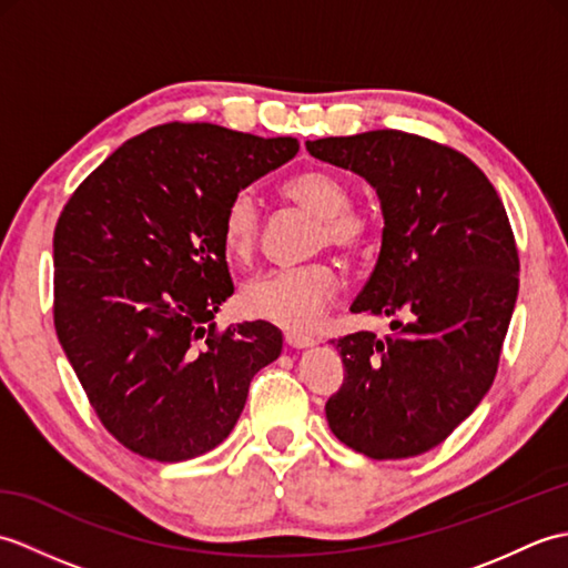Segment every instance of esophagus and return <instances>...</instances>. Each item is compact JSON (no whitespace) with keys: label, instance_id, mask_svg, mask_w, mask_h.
Returning a JSON list of instances; mask_svg holds the SVG:
<instances>
[{"label":"esophagus","instance_id":"1","mask_svg":"<svg viewBox=\"0 0 568 568\" xmlns=\"http://www.w3.org/2000/svg\"><path fill=\"white\" fill-rule=\"evenodd\" d=\"M285 344L291 348H305V346H312L315 344V339L307 334H297V332H285Z\"/></svg>","mask_w":568,"mask_h":568}]
</instances>
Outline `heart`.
Wrapping results in <instances>:
<instances>
[{"mask_svg": "<svg viewBox=\"0 0 568 568\" xmlns=\"http://www.w3.org/2000/svg\"><path fill=\"white\" fill-rule=\"evenodd\" d=\"M287 202L320 216L317 246L339 251H364L378 234L376 214L354 207L352 185L342 175L322 168H310L291 175L281 187ZM261 244V204L251 190H236L229 197L222 216V248L232 261L246 265ZM342 291V275L329 261H315L295 268L268 271L246 283L241 307L251 317L277 324L283 329L307 332L322 317Z\"/></svg>", "mask_w": 568, "mask_h": 568, "instance_id": "1", "label": "heart"}]
</instances>
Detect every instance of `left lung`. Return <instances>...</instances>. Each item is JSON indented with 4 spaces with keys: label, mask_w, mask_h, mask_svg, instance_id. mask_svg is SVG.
Here are the masks:
<instances>
[{
    "label": "left lung",
    "mask_w": 568,
    "mask_h": 568,
    "mask_svg": "<svg viewBox=\"0 0 568 568\" xmlns=\"http://www.w3.org/2000/svg\"><path fill=\"white\" fill-rule=\"evenodd\" d=\"M376 187L383 246L352 312L393 317V334L332 339L344 383L324 413L368 458L442 444L493 385L515 310L520 258L496 187L456 149L395 129L305 143Z\"/></svg>",
    "instance_id": "left-lung-1"
}]
</instances>
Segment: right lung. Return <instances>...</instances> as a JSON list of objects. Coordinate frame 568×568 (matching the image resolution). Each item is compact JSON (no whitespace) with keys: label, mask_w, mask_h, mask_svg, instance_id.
<instances>
[{"label":"right lung","mask_w":568,"mask_h":568,"mask_svg":"<svg viewBox=\"0 0 568 568\" xmlns=\"http://www.w3.org/2000/svg\"><path fill=\"white\" fill-rule=\"evenodd\" d=\"M216 124H161L82 180L53 234V324L104 429L153 462L222 444L256 373L281 356L268 322L216 329L234 293L229 197L297 153Z\"/></svg>","instance_id":"1"}]
</instances>
